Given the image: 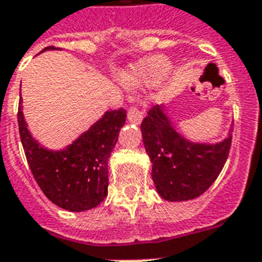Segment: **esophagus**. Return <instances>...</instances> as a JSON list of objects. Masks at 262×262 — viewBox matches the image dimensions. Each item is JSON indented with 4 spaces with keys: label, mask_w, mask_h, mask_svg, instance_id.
<instances>
[{
    "label": "esophagus",
    "mask_w": 262,
    "mask_h": 262,
    "mask_svg": "<svg viewBox=\"0 0 262 262\" xmlns=\"http://www.w3.org/2000/svg\"><path fill=\"white\" fill-rule=\"evenodd\" d=\"M127 120L133 124H140L142 121V113L137 107H130L127 112Z\"/></svg>",
    "instance_id": "esophagus-1"
}]
</instances>
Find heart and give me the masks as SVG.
<instances>
[{"label": "heart", "instance_id": "obj_1", "mask_svg": "<svg viewBox=\"0 0 262 262\" xmlns=\"http://www.w3.org/2000/svg\"><path fill=\"white\" fill-rule=\"evenodd\" d=\"M171 63L164 56H150L137 61L125 74V82L130 86H152L165 78Z\"/></svg>", "mask_w": 262, "mask_h": 262}]
</instances>
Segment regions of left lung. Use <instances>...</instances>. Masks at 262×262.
Wrapping results in <instances>:
<instances>
[{
  "label": "left lung",
  "instance_id": "left-lung-1",
  "mask_svg": "<svg viewBox=\"0 0 262 262\" xmlns=\"http://www.w3.org/2000/svg\"><path fill=\"white\" fill-rule=\"evenodd\" d=\"M144 146L152 163V179L165 201L201 196L226 163L231 136L218 144H196L183 137L161 106H153L141 122Z\"/></svg>",
  "mask_w": 262,
  "mask_h": 262
}]
</instances>
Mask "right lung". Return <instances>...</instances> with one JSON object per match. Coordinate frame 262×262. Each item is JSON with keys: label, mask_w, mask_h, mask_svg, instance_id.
Masks as SVG:
<instances>
[{"label": "right lung", "mask_w": 262, "mask_h": 262, "mask_svg": "<svg viewBox=\"0 0 262 262\" xmlns=\"http://www.w3.org/2000/svg\"><path fill=\"white\" fill-rule=\"evenodd\" d=\"M48 50L55 47H47L41 52ZM20 98L17 122L21 142L32 175L44 195L69 211L97 207L107 195V161L126 120V110L106 112L71 145L50 150L42 148L28 130Z\"/></svg>", "instance_id": "add662e5"}]
</instances>
